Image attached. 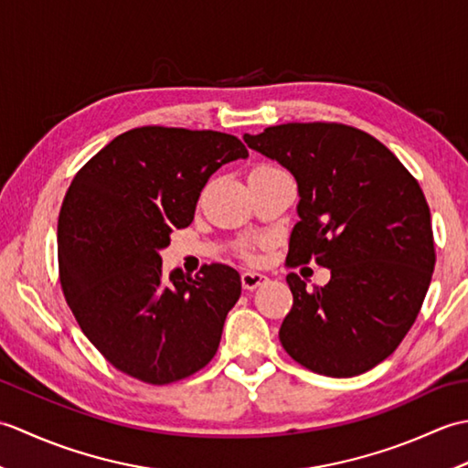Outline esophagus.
I'll return each mask as SVG.
<instances>
[{"instance_id":"1","label":"esophagus","mask_w":468,"mask_h":468,"mask_svg":"<svg viewBox=\"0 0 468 468\" xmlns=\"http://www.w3.org/2000/svg\"><path fill=\"white\" fill-rule=\"evenodd\" d=\"M265 280H267V277L263 273H260V271H243L241 273L243 290H250V292H253L255 287H260Z\"/></svg>"}]
</instances>
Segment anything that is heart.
<instances>
[{
  "label": "heart",
  "instance_id": "1",
  "mask_svg": "<svg viewBox=\"0 0 468 468\" xmlns=\"http://www.w3.org/2000/svg\"><path fill=\"white\" fill-rule=\"evenodd\" d=\"M263 166H267V165H263Z\"/></svg>",
  "mask_w": 468,
  "mask_h": 468
}]
</instances>
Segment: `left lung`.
<instances>
[{
	"mask_svg": "<svg viewBox=\"0 0 468 468\" xmlns=\"http://www.w3.org/2000/svg\"><path fill=\"white\" fill-rule=\"evenodd\" d=\"M243 138L297 181L287 265L315 260L332 271L314 290L297 273L285 277L293 305L282 346L324 376L372 370L409 334L431 285L434 237L419 181L380 141L347 124L287 122Z\"/></svg>",
	"mask_w": 468,
	"mask_h": 468,
	"instance_id": "left-lung-1",
	"label": "left lung"
}]
</instances>
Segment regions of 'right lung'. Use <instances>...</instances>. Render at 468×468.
Returning a JSON list of instances; mask_svg holds the SVG:
<instances>
[{
  "mask_svg": "<svg viewBox=\"0 0 468 468\" xmlns=\"http://www.w3.org/2000/svg\"><path fill=\"white\" fill-rule=\"evenodd\" d=\"M247 156L233 134L141 126L72 178L58 217L59 283L78 325L116 370L163 386L213 360L241 295L239 273L211 263L195 277L165 275L158 251L173 229L191 225L208 176Z\"/></svg>",
  "mask_w": 468,
  "mask_h": 468,
  "instance_id": "1",
  "label": "right lung"
}]
</instances>
